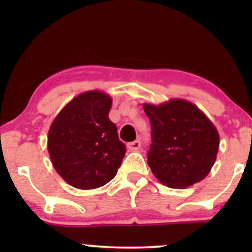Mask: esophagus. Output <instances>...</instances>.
Listing matches in <instances>:
<instances>
[{"instance_id": "obj_1", "label": "esophagus", "mask_w": 252, "mask_h": 252, "mask_svg": "<svg viewBox=\"0 0 252 252\" xmlns=\"http://www.w3.org/2000/svg\"><path fill=\"white\" fill-rule=\"evenodd\" d=\"M141 148V142L140 141H134V142L128 143V149L130 152H137Z\"/></svg>"}]
</instances>
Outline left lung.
I'll return each mask as SVG.
<instances>
[{"instance_id": "left-lung-1", "label": "left lung", "mask_w": 252, "mask_h": 252, "mask_svg": "<svg viewBox=\"0 0 252 252\" xmlns=\"http://www.w3.org/2000/svg\"><path fill=\"white\" fill-rule=\"evenodd\" d=\"M152 126L148 166L161 184L186 189L201 181L216 162L219 134L215 124L189 100L173 98L143 104Z\"/></svg>"}]
</instances>
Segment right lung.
Returning a JSON list of instances; mask_svg holds the SVG:
<instances>
[{
	"instance_id": "1",
	"label": "right lung",
	"mask_w": 252,
	"mask_h": 252,
	"mask_svg": "<svg viewBox=\"0 0 252 252\" xmlns=\"http://www.w3.org/2000/svg\"><path fill=\"white\" fill-rule=\"evenodd\" d=\"M111 104V97L102 91L83 92L66 104L51 124V161L58 174L76 189L104 186L122 163L126 146L109 118Z\"/></svg>"
}]
</instances>
